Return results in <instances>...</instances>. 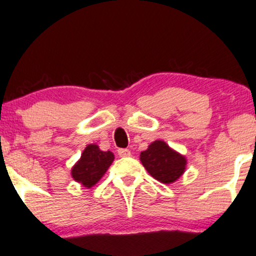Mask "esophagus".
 Returning <instances> with one entry per match:
<instances>
[{
	"instance_id": "obj_1",
	"label": "esophagus",
	"mask_w": 256,
	"mask_h": 256,
	"mask_svg": "<svg viewBox=\"0 0 256 256\" xmlns=\"http://www.w3.org/2000/svg\"><path fill=\"white\" fill-rule=\"evenodd\" d=\"M118 155L120 158H128L131 156V152L128 150V149H119Z\"/></svg>"
}]
</instances>
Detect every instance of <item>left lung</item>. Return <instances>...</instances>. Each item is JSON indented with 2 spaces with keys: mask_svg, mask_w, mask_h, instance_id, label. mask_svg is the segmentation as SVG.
<instances>
[{
  "mask_svg": "<svg viewBox=\"0 0 256 256\" xmlns=\"http://www.w3.org/2000/svg\"><path fill=\"white\" fill-rule=\"evenodd\" d=\"M140 161L152 177L161 183L170 184L184 173L186 160L170 148L164 140H155L140 152Z\"/></svg>",
  "mask_w": 256,
  "mask_h": 256,
  "instance_id": "1",
  "label": "left lung"
}]
</instances>
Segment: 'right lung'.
Listing matches in <instances>:
<instances>
[{
    "instance_id": "right-lung-1",
    "label": "right lung",
    "mask_w": 256,
    "mask_h": 256,
    "mask_svg": "<svg viewBox=\"0 0 256 256\" xmlns=\"http://www.w3.org/2000/svg\"><path fill=\"white\" fill-rule=\"evenodd\" d=\"M114 160L113 152H102L96 144H89L84 149L80 160L73 166L72 177L84 186L95 185Z\"/></svg>"
}]
</instances>
